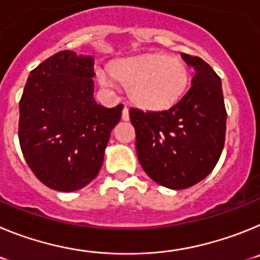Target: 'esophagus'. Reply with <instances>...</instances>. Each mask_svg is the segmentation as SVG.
Instances as JSON below:
<instances>
[{
  "label": "esophagus",
  "instance_id": "1",
  "mask_svg": "<svg viewBox=\"0 0 260 260\" xmlns=\"http://www.w3.org/2000/svg\"><path fill=\"white\" fill-rule=\"evenodd\" d=\"M122 119L123 121H128V119H130V116H128V109L127 108H123V110H122Z\"/></svg>",
  "mask_w": 260,
  "mask_h": 260
}]
</instances>
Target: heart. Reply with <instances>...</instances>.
<instances>
[{
    "label": "heart",
    "instance_id": "obj_1",
    "mask_svg": "<svg viewBox=\"0 0 260 260\" xmlns=\"http://www.w3.org/2000/svg\"><path fill=\"white\" fill-rule=\"evenodd\" d=\"M108 74L127 87L130 102L146 112H162L173 107L186 92L190 80L185 62L158 53L118 59L108 66ZM109 77L102 73L99 79L108 84Z\"/></svg>",
    "mask_w": 260,
    "mask_h": 260
}]
</instances>
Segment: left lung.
I'll list each match as a JSON object with an SVG mask.
<instances>
[{
  "label": "left lung",
  "instance_id": "obj_1",
  "mask_svg": "<svg viewBox=\"0 0 260 260\" xmlns=\"http://www.w3.org/2000/svg\"><path fill=\"white\" fill-rule=\"evenodd\" d=\"M195 74L180 102L162 112L130 109L143 171L168 189H187L208 176L224 148L226 110L221 79L207 62L181 53Z\"/></svg>",
  "mask_w": 260,
  "mask_h": 260
}]
</instances>
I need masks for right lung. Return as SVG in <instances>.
I'll return each instance as SVG.
<instances>
[{
	"label": "right lung",
	"instance_id": "1",
	"mask_svg": "<svg viewBox=\"0 0 260 260\" xmlns=\"http://www.w3.org/2000/svg\"><path fill=\"white\" fill-rule=\"evenodd\" d=\"M93 57L61 50L31 71L19 102V143L45 186L75 191L98 176L123 105L93 98Z\"/></svg>",
	"mask_w": 260,
	"mask_h": 260
}]
</instances>
